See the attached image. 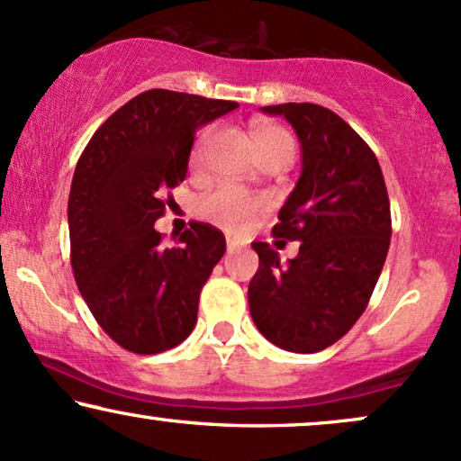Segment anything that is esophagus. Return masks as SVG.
<instances>
[{"label":"esophagus","instance_id":"esophagus-1","mask_svg":"<svg viewBox=\"0 0 461 461\" xmlns=\"http://www.w3.org/2000/svg\"><path fill=\"white\" fill-rule=\"evenodd\" d=\"M238 249H240V245H238V242L230 240V238H227V253H236Z\"/></svg>","mask_w":461,"mask_h":461}]
</instances>
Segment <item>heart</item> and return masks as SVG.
<instances>
[{
    "label": "heart",
    "instance_id": "heart-1",
    "mask_svg": "<svg viewBox=\"0 0 461 461\" xmlns=\"http://www.w3.org/2000/svg\"><path fill=\"white\" fill-rule=\"evenodd\" d=\"M208 131L202 132L193 149V163H199L202 158L203 143H206ZM253 141L255 149L259 154L266 152H287L294 154V140L285 129L275 124H255L253 126ZM268 208V202L262 195H255L251 191L238 186H219L212 193L199 199V214L212 223L225 227L227 231H240L247 227L258 214H262Z\"/></svg>",
    "mask_w": 461,
    "mask_h": 461
}]
</instances>
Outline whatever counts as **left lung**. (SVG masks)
<instances>
[{
    "label": "left lung",
    "instance_id": "obj_1",
    "mask_svg": "<svg viewBox=\"0 0 461 461\" xmlns=\"http://www.w3.org/2000/svg\"><path fill=\"white\" fill-rule=\"evenodd\" d=\"M262 111L285 115L301 140V177L273 227L275 238L301 249L281 264L268 242H253L259 268L249 309L270 343L313 354L339 341L367 307L391 245L389 193L375 154L330 109L285 103Z\"/></svg>",
    "mask_w": 461,
    "mask_h": 461
}]
</instances>
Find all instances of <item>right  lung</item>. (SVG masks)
<instances>
[{
    "label": "right lung",
    "mask_w": 461,
    "mask_h": 461,
    "mask_svg": "<svg viewBox=\"0 0 461 461\" xmlns=\"http://www.w3.org/2000/svg\"><path fill=\"white\" fill-rule=\"evenodd\" d=\"M234 101L148 90L109 115L77 163L68 197L70 264L101 329L124 350L158 354L195 329L199 292L223 258V231L191 223L163 245L154 230L186 177L199 126Z\"/></svg>",
    "instance_id": "obj_1"
}]
</instances>
